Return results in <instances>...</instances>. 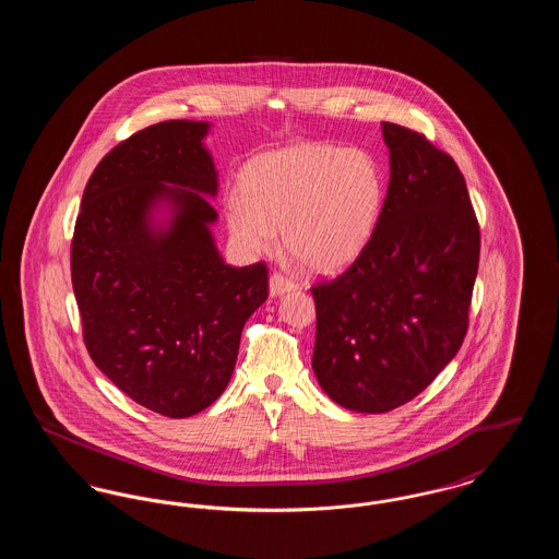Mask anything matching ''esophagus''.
I'll return each mask as SVG.
<instances>
[{
	"label": "esophagus",
	"instance_id": "34e87169",
	"mask_svg": "<svg viewBox=\"0 0 559 559\" xmlns=\"http://www.w3.org/2000/svg\"><path fill=\"white\" fill-rule=\"evenodd\" d=\"M295 289H297V283L292 281V278H287L285 274L274 272V274L270 276V295H272V297L283 295V293L287 292H295Z\"/></svg>",
	"mask_w": 559,
	"mask_h": 559
}]
</instances>
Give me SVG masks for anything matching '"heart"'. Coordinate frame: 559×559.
<instances>
[{"instance_id":"obj_1","label":"heart","mask_w":559,"mask_h":559,"mask_svg":"<svg viewBox=\"0 0 559 559\" xmlns=\"http://www.w3.org/2000/svg\"><path fill=\"white\" fill-rule=\"evenodd\" d=\"M240 190L242 197L226 199V224L242 251H272L281 228L285 249L301 266L333 274L371 242L385 176L369 151L299 142L251 160Z\"/></svg>"}]
</instances>
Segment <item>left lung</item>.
I'll return each mask as SVG.
<instances>
[{
  "label": "left lung",
  "mask_w": 559,
  "mask_h": 559,
  "mask_svg": "<svg viewBox=\"0 0 559 559\" xmlns=\"http://www.w3.org/2000/svg\"><path fill=\"white\" fill-rule=\"evenodd\" d=\"M390 148L383 212L362 255L312 287V369L356 413H388L421 394L467 333L479 226L465 178L424 133L381 123Z\"/></svg>",
  "instance_id": "obj_1"
}]
</instances>
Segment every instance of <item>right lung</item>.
Masks as SVG:
<instances>
[{
  "label": "right lung",
  "instance_id": "obj_1",
  "mask_svg": "<svg viewBox=\"0 0 559 559\" xmlns=\"http://www.w3.org/2000/svg\"><path fill=\"white\" fill-rule=\"evenodd\" d=\"M207 121H160L117 144L83 190L71 278L94 365L163 417L201 413L226 390L267 270L215 247L217 171Z\"/></svg>",
  "mask_w": 559,
  "mask_h": 559
}]
</instances>
